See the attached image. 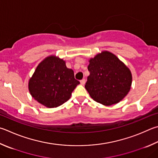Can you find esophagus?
<instances>
[{
  "label": "esophagus",
  "mask_w": 158,
  "mask_h": 158,
  "mask_svg": "<svg viewBox=\"0 0 158 158\" xmlns=\"http://www.w3.org/2000/svg\"><path fill=\"white\" fill-rule=\"evenodd\" d=\"M80 83H81V85H84L85 84V79H83L82 80L80 81Z\"/></svg>",
  "instance_id": "esophagus-1"
}]
</instances>
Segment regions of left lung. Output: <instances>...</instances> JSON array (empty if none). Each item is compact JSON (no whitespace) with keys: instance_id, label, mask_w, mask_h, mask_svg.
<instances>
[{"instance_id":"obj_1","label":"left lung","mask_w":158,"mask_h":158,"mask_svg":"<svg viewBox=\"0 0 158 158\" xmlns=\"http://www.w3.org/2000/svg\"><path fill=\"white\" fill-rule=\"evenodd\" d=\"M85 88L94 101L104 106L117 104L130 91V70L113 53L102 52L89 61Z\"/></svg>"}]
</instances>
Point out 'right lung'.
I'll list each match as a JSON object with an SVG mask.
<instances>
[{"instance_id": "obj_1", "label": "right lung", "mask_w": 158, "mask_h": 158, "mask_svg": "<svg viewBox=\"0 0 158 158\" xmlns=\"http://www.w3.org/2000/svg\"><path fill=\"white\" fill-rule=\"evenodd\" d=\"M80 82L74 79V72L65 62L55 56H50L36 67L28 88L31 97L48 108L58 107L70 98Z\"/></svg>"}]
</instances>
